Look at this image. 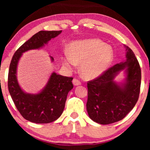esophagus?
<instances>
[{
    "instance_id": "34e87169",
    "label": "esophagus",
    "mask_w": 150,
    "mask_h": 150,
    "mask_svg": "<svg viewBox=\"0 0 150 150\" xmlns=\"http://www.w3.org/2000/svg\"><path fill=\"white\" fill-rule=\"evenodd\" d=\"M73 85H75V86H79V85L81 84V82L77 79H73Z\"/></svg>"
}]
</instances>
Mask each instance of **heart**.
<instances>
[{
  "instance_id": "b5f03b06",
  "label": "heart",
  "mask_w": 150,
  "mask_h": 150,
  "mask_svg": "<svg viewBox=\"0 0 150 150\" xmlns=\"http://www.w3.org/2000/svg\"><path fill=\"white\" fill-rule=\"evenodd\" d=\"M69 52L62 58L63 66L73 71L81 64V75L86 80L97 78L106 71L112 62L113 50L111 46L99 39H86L72 42Z\"/></svg>"
}]
</instances>
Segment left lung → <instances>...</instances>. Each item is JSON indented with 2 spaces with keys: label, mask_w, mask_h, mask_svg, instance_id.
<instances>
[{
  "label": "left lung",
  "mask_w": 150,
  "mask_h": 150,
  "mask_svg": "<svg viewBox=\"0 0 150 150\" xmlns=\"http://www.w3.org/2000/svg\"><path fill=\"white\" fill-rule=\"evenodd\" d=\"M126 47V60L117 64L99 77L88 83L86 109L94 122L109 124L124 119L138 100L141 70L134 53ZM124 71L125 79L117 83L114 78Z\"/></svg>",
  "instance_id": "8db88e82"
}]
</instances>
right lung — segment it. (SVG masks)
Here are the masks:
<instances>
[{
  "mask_svg": "<svg viewBox=\"0 0 150 150\" xmlns=\"http://www.w3.org/2000/svg\"><path fill=\"white\" fill-rule=\"evenodd\" d=\"M62 31H40L24 42L13 56L8 73V90L12 100L25 119L37 124L56 120L65 107L68 92L73 88L72 77L53 72L46 86L37 93L25 92L17 80V66L22 54L31 50L42 48ZM52 62L54 59L50 57Z\"/></svg>",
  "mask_w": 150,
  "mask_h": 150,
  "instance_id": "1",
  "label": "right lung"
}]
</instances>
